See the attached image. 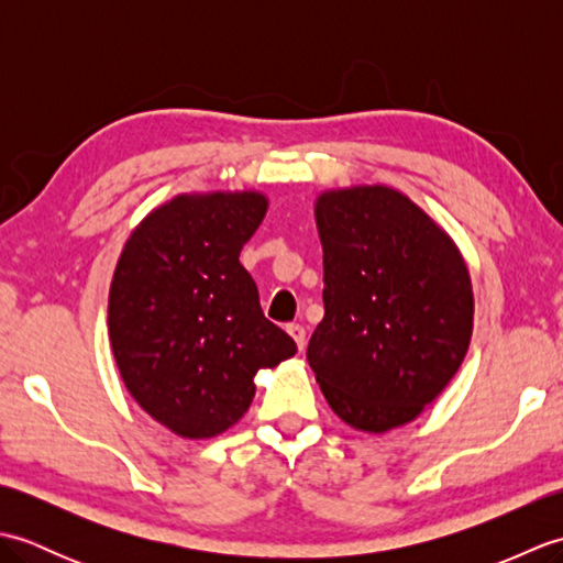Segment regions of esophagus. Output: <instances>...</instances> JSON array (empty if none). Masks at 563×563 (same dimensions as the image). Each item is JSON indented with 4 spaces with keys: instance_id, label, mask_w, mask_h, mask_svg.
Masks as SVG:
<instances>
[{
    "instance_id": "1",
    "label": "esophagus",
    "mask_w": 563,
    "mask_h": 563,
    "mask_svg": "<svg viewBox=\"0 0 563 563\" xmlns=\"http://www.w3.org/2000/svg\"><path fill=\"white\" fill-rule=\"evenodd\" d=\"M288 333L295 339L297 349L305 351V345H307V331H305V327H302V324H290V327H288Z\"/></svg>"
}]
</instances>
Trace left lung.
Listing matches in <instances>:
<instances>
[{
	"label": "left lung",
	"mask_w": 563,
	"mask_h": 563,
	"mask_svg": "<svg viewBox=\"0 0 563 563\" xmlns=\"http://www.w3.org/2000/svg\"><path fill=\"white\" fill-rule=\"evenodd\" d=\"M324 319L307 361L345 423L385 433L413 421L457 373L472 339L470 271L452 239L387 186L317 200Z\"/></svg>",
	"instance_id": "obj_1"
}]
</instances>
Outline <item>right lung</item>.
I'll return each mask as SVG.
<instances>
[{
    "label": "right lung",
    "instance_id": "1",
    "mask_svg": "<svg viewBox=\"0 0 563 563\" xmlns=\"http://www.w3.org/2000/svg\"><path fill=\"white\" fill-rule=\"evenodd\" d=\"M261 194L178 196L130 234L113 273L109 336L128 391L176 435L212 438L254 399V375L297 353L263 317L239 251Z\"/></svg>",
    "mask_w": 563,
    "mask_h": 563
}]
</instances>
